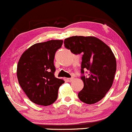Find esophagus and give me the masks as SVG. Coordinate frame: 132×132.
I'll list each match as a JSON object with an SVG mask.
<instances>
[{
    "label": "esophagus",
    "instance_id": "34e87169",
    "mask_svg": "<svg viewBox=\"0 0 132 132\" xmlns=\"http://www.w3.org/2000/svg\"><path fill=\"white\" fill-rule=\"evenodd\" d=\"M73 79H74V77H70V78H67V81H69V82H70V81H73Z\"/></svg>",
    "mask_w": 132,
    "mask_h": 132
}]
</instances>
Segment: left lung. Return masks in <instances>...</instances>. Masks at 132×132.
Returning <instances> with one entry per match:
<instances>
[{
    "label": "left lung",
    "instance_id": "left-lung-1",
    "mask_svg": "<svg viewBox=\"0 0 132 132\" xmlns=\"http://www.w3.org/2000/svg\"><path fill=\"white\" fill-rule=\"evenodd\" d=\"M64 46L74 55L82 54L81 79L84 87L79 98L88 104L100 101L112 86L116 74V60L112 50L95 37H70L64 40ZM85 72L88 75H84Z\"/></svg>",
    "mask_w": 132,
    "mask_h": 132
}]
</instances>
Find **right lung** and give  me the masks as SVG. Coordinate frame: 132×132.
I'll return each instance as SVG.
<instances>
[{"label": "right lung", "mask_w": 132, "mask_h": 132, "mask_svg": "<svg viewBox=\"0 0 132 132\" xmlns=\"http://www.w3.org/2000/svg\"><path fill=\"white\" fill-rule=\"evenodd\" d=\"M62 40L37 43L27 50L19 60L17 77L28 98L37 105H50L58 97V90L65 81L55 76L54 58Z\"/></svg>", "instance_id": "1"}]
</instances>
